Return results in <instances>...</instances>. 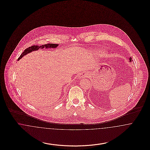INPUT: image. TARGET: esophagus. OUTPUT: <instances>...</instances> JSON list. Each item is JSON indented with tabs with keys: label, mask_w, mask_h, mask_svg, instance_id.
Returning a JSON list of instances; mask_svg holds the SVG:
<instances>
[{
	"label": "esophagus",
	"mask_w": 150,
	"mask_h": 150,
	"mask_svg": "<svg viewBox=\"0 0 150 150\" xmlns=\"http://www.w3.org/2000/svg\"><path fill=\"white\" fill-rule=\"evenodd\" d=\"M89 76V74L88 72H82L80 75V78H88Z\"/></svg>",
	"instance_id": "1"
}]
</instances>
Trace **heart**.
<instances>
[{
  "instance_id": "obj_1",
  "label": "heart",
  "mask_w": 150,
  "mask_h": 150,
  "mask_svg": "<svg viewBox=\"0 0 150 150\" xmlns=\"http://www.w3.org/2000/svg\"><path fill=\"white\" fill-rule=\"evenodd\" d=\"M97 53L98 54V55L101 56L105 55L106 53V50H99L97 51Z\"/></svg>"
}]
</instances>
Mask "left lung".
<instances>
[{"mask_svg": "<svg viewBox=\"0 0 150 150\" xmlns=\"http://www.w3.org/2000/svg\"><path fill=\"white\" fill-rule=\"evenodd\" d=\"M129 61H130V62L132 61V58H131V57H130V58H129Z\"/></svg>", "mask_w": 150, "mask_h": 150, "instance_id": "1", "label": "left lung"}]
</instances>
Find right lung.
<instances>
[{"label":"right lung","instance_id":"add662e5","mask_svg":"<svg viewBox=\"0 0 150 150\" xmlns=\"http://www.w3.org/2000/svg\"><path fill=\"white\" fill-rule=\"evenodd\" d=\"M58 46V44H44L42 45L41 46H39V45H33L30 47H29L28 48H26L25 50H24L22 53L21 56L18 58V61L20 60L21 58L23 57L24 56L26 55L27 54H28L29 53L34 51V50H37L40 49H43V48H56Z\"/></svg>","mask_w":150,"mask_h":150}]
</instances>
